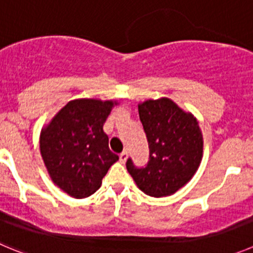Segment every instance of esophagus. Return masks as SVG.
<instances>
[{
	"label": "esophagus",
	"mask_w": 253,
	"mask_h": 253,
	"mask_svg": "<svg viewBox=\"0 0 253 253\" xmlns=\"http://www.w3.org/2000/svg\"><path fill=\"white\" fill-rule=\"evenodd\" d=\"M127 158H128V152L127 151H122L120 154V160H121V163H126Z\"/></svg>",
	"instance_id": "obj_1"
}]
</instances>
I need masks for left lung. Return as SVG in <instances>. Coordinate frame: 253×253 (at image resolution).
<instances>
[{
    "instance_id": "8db88e82",
    "label": "left lung",
    "mask_w": 253,
    "mask_h": 253,
    "mask_svg": "<svg viewBox=\"0 0 253 253\" xmlns=\"http://www.w3.org/2000/svg\"><path fill=\"white\" fill-rule=\"evenodd\" d=\"M138 115L149 142V161L145 168H136L128 159L127 171L150 197L174 194L192 179L203 158L197 118L169 98L140 103Z\"/></svg>"
}]
</instances>
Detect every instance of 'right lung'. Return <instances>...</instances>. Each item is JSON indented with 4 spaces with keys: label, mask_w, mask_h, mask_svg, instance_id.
Returning <instances> with one entry per match:
<instances>
[{
    "label": "right lung",
    "mask_w": 253,
    "mask_h": 253,
    "mask_svg": "<svg viewBox=\"0 0 253 253\" xmlns=\"http://www.w3.org/2000/svg\"><path fill=\"white\" fill-rule=\"evenodd\" d=\"M115 101L82 98L65 104L40 133V152L51 180L70 197L95 193L118 160L103 125Z\"/></svg>",
    "instance_id": "right-lung-1"
}]
</instances>
